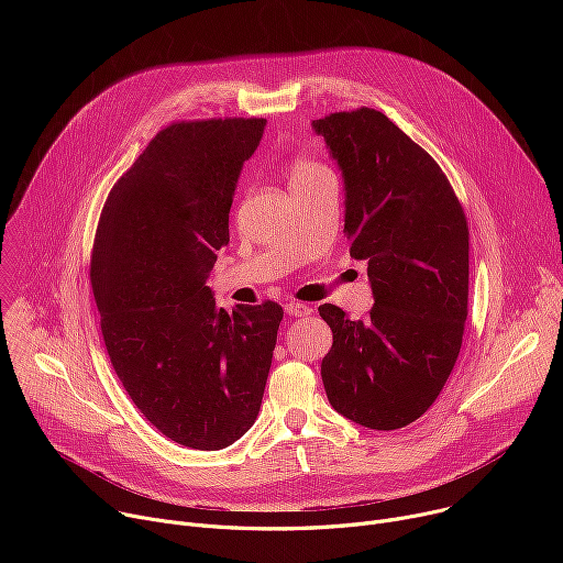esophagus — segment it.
Masks as SVG:
<instances>
[{
    "label": "esophagus",
    "instance_id": "esophagus-1",
    "mask_svg": "<svg viewBox=\"0 0 563 563\" xmlns=\"http://www.w3.org/2000/svg\"><path fill=\"white\" fill-rule=\"evenodd\" d=\"M285 311H287V316H309L311 313V307L309 305H305V302H296V300H291V302H287L285 305Z\"/></svg>",
    "mask_w": 563,
    "mask_h": 563
}]
</instances>
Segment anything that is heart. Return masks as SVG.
<instances>
[{
	"mask_svg": "<svg viewBox=\"0 0 563 563\" xmlns=\"http://www.w3.org/2000/svg\"><path fill=\"white\" fill-rule=\"evenodd\" d=\"M323 174H328V169L320 167V165L316 163V159H311V157H307V155H298V157L294 159V167H291V185L313 180V178L323 176Z\"/></svg>",
	"mask_w": 563,
	"mask_h": 563,
	"instance_id": "heart-1",
	"label": "heart"
}]
</instances>
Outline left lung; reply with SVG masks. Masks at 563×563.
<instances>
[{"instance_id": "1", "label": "left lung", "mask_w": 563, "mask_h": 563, "mask_svg": "<svg viewBox=\"0 0 563 563\" xmlns=\"http://www.w3.org/2000/svg\"><path fill=\"white\" fill-rule=\"evenodd\" d=\"M345 180L350 256L367 261L365 320L325 302L334 343L320 363L330 404L369 430L423 417L461 352L470 231L434 157L387 115L361 107L311 122Z\"/></svg>"}]
</instances>
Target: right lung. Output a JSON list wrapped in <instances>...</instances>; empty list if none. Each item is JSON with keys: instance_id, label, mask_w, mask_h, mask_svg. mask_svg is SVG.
<instances>
[{"instance_id": "right-lung-1", "label": "right lung", "mask_w": 563, "mask_h": 563, "mask_svg": "<svg viewBox=\"0 0 563 563\" xmlns=\"http://www.w3.org/2000/svg\"><path fill=\"white\" fill-rule=\"evenodd\" d=\"M265 118L174 122L113 185L91 285L111 365L144 419L194 450H222L256 421L278 302L216 307L207 287L229 209Z\"/></svg>"}]
</instances>
